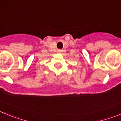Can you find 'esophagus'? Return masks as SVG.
<instances>
[{
    "instance_id": "1",
    "label": "esophagus",
    "mask_w": 121,
    "mask_h": 121,
    "mask_svg": "<svg viewBox=\"0 0 121 121\" xmlns=\"http://www.w3.org/2000/svg\"><path fill=\"white\" fill-rule=\"evenodd\" d=\"M57 52H58V53H62V50H57Z\"/></svg>"
}]
</instances>
